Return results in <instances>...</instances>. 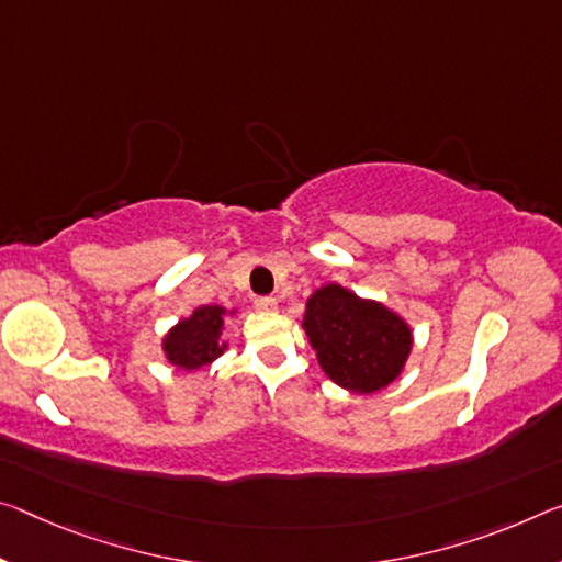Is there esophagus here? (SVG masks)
Here are the masks:
<instances>
[{"mask_svg":"<svg viewBox=\"0 0 562 562\" xmlns=\"http://www.w3.org/2000/svg\"><path fill=\"white\" fill-rule=\"evenodd\" d=\"M255 307L260 310V313H272V310H278V300H274V297H257Z\"/></svg>","mask_w":562,"mask_h":562,"instance_id":"esophagus-1","label":"esophagus"}]
</instances>
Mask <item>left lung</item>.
Instances as JSON below:
<instances>
[{
	"mask_svg": "<svg viewBox=\"0 0 562 562\" xmlns=\"http://www.w3.org/2000/svg\"><path fill=\"white\" fill-rule=\"evenodd\" d=\"M302 329L325 375L355 395H372L403 375L413 327L378 300L327 282L307 297Z\"/></svg>",
	"mask_w": 562,
	"mask_h": 562,
	"instance_id": "1",
	"label": "left lung"
}]
</instances>
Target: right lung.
<instances>
[{
	"label": "right lung",
	"instance_id": "obj_1",
	"mask_svg": "<svg viewBox=\"0 0 562 562\" xmlns=\"http://www.w3.org/2000/svg\"><path fill=\"white\" fill-rule=\"evenodd\" d=\"M237 307L200 305L190 317H182L162 337V352L172 368L182 372H198L204 364L215 362L229 342L222 337L225 319L235 317Z\"/></svg>",
	"mask_w": 562,
	"mask_h": 562
}]
</instances>
